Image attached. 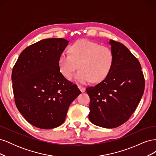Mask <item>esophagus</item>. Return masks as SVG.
Masks as SVG:
<instances>
[{"label":"esophagus","instance_id":"esophagus-1","mask_svg":"<svg viewBox=\"0 0 156 156\" xmlns=\"http://www.w3.org/2000/svg\"><path fill=\"white\" fill-rule=\"evenodd\" d=\"M78 88H79L80 90L81 91V92H85V88H84V87H82V86H81V85H78Z\"/></svg>","mask_w":156,"mask_h":156}]
</instances>
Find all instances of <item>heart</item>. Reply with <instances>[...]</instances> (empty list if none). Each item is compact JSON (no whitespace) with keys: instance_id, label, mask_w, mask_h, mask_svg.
Segmentation results:
<instances>
[{"instance_id":"heart-1","label":"heart","mask_w":156,"mask_h":156,"mask_svg":"<svg viewBox=\"0 0 156 156\" xmlns=\"http://www.w3.org/2000/svg\"><path fill=\"white\" fill-rule=\"evenodd\" d=\"M114 62L112 50L107 46L88 40L77 41L69 48V53H63L58 58L60 73L66 78L75 74V81L85 83L90 81L100 83L109 74Z\"/></svg>"}]
</instances>
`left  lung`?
I'll return each mask as SVG.
<instances>
[{"instance_id":"1","label":"left lung","mask_w":156,"mask_h":156,"mask_svg":"<svg viewBox=\"0 0 156 156\" xmlns=\"http://www.w3.org/2000/svg\"><path fill=\"white\" fill-rule=\"evenodd\" d=\"M114 62L108 76L86 90L90 99L89 120L105 128L123 124L135 111L144 90V77L138 59L126 47L111 40Z\"/></svg>"}]
</instances>
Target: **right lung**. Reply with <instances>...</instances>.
<instances>
[{
    "instance_id": "add662e5",
    "label": "right lung",
    "mask_w": 156,
    "mask_h": 156,
    "mask_svg": "<svg viewBox=\"0 0 156 156\" xmlns=\"http://www.w3.org/2000/svg\"><path fill=\"white\" fill-rule=\"evenodd\" d=\"M69 41L42 40L22 51L12 73L17 109L30 124L52 129L62 124L81 91L60 72L58 61Z\"/></svg>"
}]
</instances>
